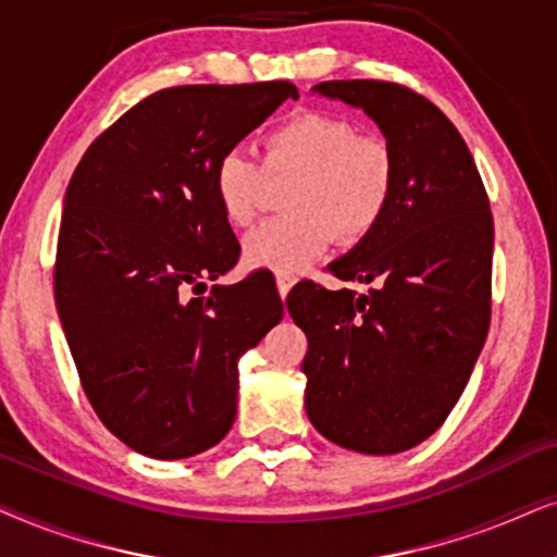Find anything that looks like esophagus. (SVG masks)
Wrapping results in <instances>:
<instances>
[{
	"label": "esophagus",
	"instance_id": "esophagus-1",
	"mask_svg": "<svg viewBox=\"0 0 557 557\" xmlns=\"http://www.w3.org/2000/svg\"><path fill=\"white\" fill-rule=\"evenodd\" d=\"M277 293H280V298H285L287 293H290V287L295 285V274H290V272H277Z\"/></svg>",
	"mask_w": 557,
	"mask_h": 557
}]
</instances>
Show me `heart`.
<instances>
[{
  "label": "heart",
  "mask_w": 557,
  "mask_h": 557,
  "mask_svg": "<svg viewBox=\"0 0 557 557\" xmlns=\"http://www.w3.org/2000/svg\"><path fill=\"white\" fill-rule=\"evenodd\" d=\"M267 175L295 177L285 193L293 213L267 219L244 239L251 267L295 272L331 239L361 242L380 226L395 196V154L346 116L302 111L262 139V165L232 150L213 168V196L232 226H249L262 206Z\"/></svg>",
  "instance_id": "b5f03b06"
}]
</instances>
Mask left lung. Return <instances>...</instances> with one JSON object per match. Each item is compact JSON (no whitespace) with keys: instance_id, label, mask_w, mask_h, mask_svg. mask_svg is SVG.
<instances>
[{"instance_id":"1","label":"left lung","mask_w":557,"mask_h":557,"mask_svg":"<svg viewBox=\"0 0 557 557\" xmlns=\"http://www.w3.org/2000/svg\"><path fill=\"white\" fill-rule=\"evenodd\" d=\"M323 96L361 107L395 154V196L380 226L325 290L302 280L287 295L306 331V410L315 430L356 454L418 446L454 410L492 321L494 219L454 122L395 81H323Z\"/></svg>"}]
</instances>
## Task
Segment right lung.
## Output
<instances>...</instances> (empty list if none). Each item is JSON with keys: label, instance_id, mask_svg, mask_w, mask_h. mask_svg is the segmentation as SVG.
I'll list each match as a JSON object with an SVG mask.
<instances>
[{"label": "right lung", "instance_id": "1", "mask_svg": "<svg viewBox=\"0 0 557 557\" xmlns=\"http://www.w3.org/2000/svg\"><path fill=\"white\" fill-rule=\"evenodd\" d=\"M285 99L290 81L173 86L103 129L73 173L58 232L55 306L94 412L137 454L177 461L234 425L236 361L283 300L232 270L239 242L213 168Z\"/></svg>", "mask_w": 557, "mask_h": 557}]
</instances>
